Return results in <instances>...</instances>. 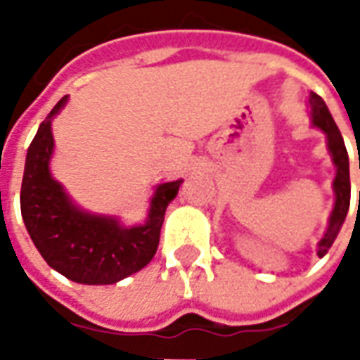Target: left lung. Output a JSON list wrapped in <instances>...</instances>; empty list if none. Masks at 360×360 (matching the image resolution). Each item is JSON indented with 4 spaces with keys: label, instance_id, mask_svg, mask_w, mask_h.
Returning a JSON list of instances; mask_svg holds the SVG:
<instances>
[{
    "label": "left lung",
    "instance_id": "1",
    "mask_svg": "<svg viewBox=\"0 0 360 360\" xmlns=\"http://www.w3.org/2000/svg\"><path fill=\"white\" fill-rule=\"evenodd\" d=\"M309 108H310V121L312 127L320 129L326 134V146L330 152L333 165H335V179H333V195H335V202H333V210L328 219V227L322 239L318 241V257H324L328 249L332 247L335 237L340 233L343 221L347 218L349 202H351V181H349V156L345 142L341 136L340 129L333 121L332 113L328 110L324 100L314 92L309 96ZM360 169V160H359Z\"/></svg>",
    "mask_w": 360,
    "mask_h": 360
}]
</instances>
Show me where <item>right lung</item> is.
<instances>
[{"label": "right lung", "mask_w": 360, "mask_h": 360, "mask_svg": "<svg viewBox=\"0 0 360 360\" xmlns=\"http://www.w3.org/2000/svg\"><path fill=\"white\" fill-rule=\"evenodd\" d=\"M63 96L44 119L30 142L20 187V214L30 239L50 268L84 285H111L133 276L154 258L165 208L183 179L160 183L150 198L144 224L123 226L117 216L94 214L77 206L53 179L51 121L65 108Z\"/></svg>", "instance_id": "right-lung-1"}]
</instances>
